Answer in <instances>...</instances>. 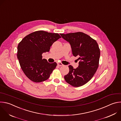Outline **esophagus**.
<instances>
[{"mask_svg": "<svg viewBox=\"0 0 121 121\" xmlns=\"http://www.w3.org/2000/svg\"><path fill=\"white\" fill-rule=\"evenodd\" d=\"M57 65H59V66H60L64 65L62 63H61V62H58L57 63Z\"/></svg>", "mask_w": 121, "mask_h": 121, "instance_id": "1", "label": "esophagus"}]
</instances>
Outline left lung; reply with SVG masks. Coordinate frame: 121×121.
<instances>
[{
    "label": "left lung",
    "instance_id": "left-lung-1",
    "mask_svg": "<svg viewBox=\"0 0 121 121\" xmlns=\"http://www.w3.org/2000/svg\"><path fill=\"white\" fill-rule=\"evenodd\" d=\"M60 35L70 43L73 56H77V60H80L76 69L68 66L69 72L64 76L65 81L74 87L83 86L91 79L98 67L100 56L98 45L95 39L83 32Z\"/></svg>",
    "mask_w": 121,
    "mask_h": 121
}]
</instances>
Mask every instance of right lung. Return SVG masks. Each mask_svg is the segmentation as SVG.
I'll use <instances>...</instances> for the list:
<instances>
[{"label": "right lung", "instance_id": "add662e5", "mask_svg": "<svg viewBox=\"0 0 121 121\" xmlns=\"http://www.w3.org/2000/svg\"><path fill=\"white\" fill-rule=\"evenodd\" d=\"M58 33L43 30L26 36L18 44L17 57L25 75L32 81L42 82L48 79L57 64L42 59V54L49 52L53 44L61 38Z\"/></svg>", "mask_w": 121, "mask_h": 121}]
</instances>
